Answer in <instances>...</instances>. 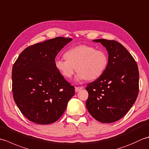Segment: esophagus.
<instances>
[{"mask_svg": "<svg viewBox=\"0 0 149 149\" xmlns=\"http://www.w3.org/2000/svg\"><path fill=\"white\" fill-rule=\"evenodd\" d=\"M81 89H83V86L75 87V91H76V92H77V91H79V90H81Z\"/></svg>", "mask_w": 149, "mask_h": 149, "instance_id": "esophagus-1", "label": "esophagus"}]
</instances>
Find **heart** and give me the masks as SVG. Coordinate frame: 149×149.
Segmentation results:
<instances>
[{"instance_id":"heart-1","label":"heart","mask_w":149,"mask_h":149,"mask_svg":"<svg viewBox=\"0 0 149 149\" xmlns=\"http://www.w3.org/2000/svg\"><path fill=\"white\" fill-rule=\"evenodd\" d=\"M64 59H58L55 67L65 79H70L75 70L79 80H95L103 74L108 64V58L102 50L82 45L66 50ZM77 68L75 69V68Z\"/></svg>"}]
</instances>
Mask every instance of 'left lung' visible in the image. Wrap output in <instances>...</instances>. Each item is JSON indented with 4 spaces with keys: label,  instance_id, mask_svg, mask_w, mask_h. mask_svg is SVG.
Listing matches in <instances>:
<instances>
[{
    "label": "left lung",
    "instance_id": "obj_1",
    "mask_svg": "<svg viewBox=\"0 0 149 149\" xmlns=\"http://www.w3.org/2000/svg\"><path fill=\"white\" fill-rule=\"evenodd\" d=\"M93 41L106 47L109 54L108 64L100 77L88 84L86 107L99 122H115L129 111L137 99L138 65L121 43L106 39Z\"/></svg>",
    "mask_w": 149,
    "mask_h": 149
}]
</instances>
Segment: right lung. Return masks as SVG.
<instances>
[{"label":"right lung","mask_w":149,"mask_h":149,"mask_svg":"<svg viewBox=\"0 0 149 149\" xmlns=\"http://www.w3.org/2000/svg\"><path fill=\"white\" fill-rule=\"evenodd\" d=\"M72 38L56 37L24 49L12 69V91L21 113L37 124L56 122L75 88L55 67V58Z\"/></svg>","instance_id":"add662e5"}]
</instances>
